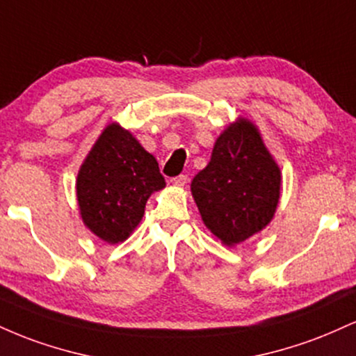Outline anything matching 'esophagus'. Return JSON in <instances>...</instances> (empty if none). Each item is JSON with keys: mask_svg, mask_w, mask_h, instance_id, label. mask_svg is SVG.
<instances>
[{"mask_svg": "<svg viewBox=\"0 0 356 356\" xmlns=\"http://www.w3.org/2000/svg\"><path fill=\"white\" fill-rule=\"evenodd\" d=\"M170 182H172L174 186H177V187H184L187 182H189V177H187V175L181 174V175H177V177H174Z\"/></svg>", "mask_w": 356, "mask_h": 356, "instance_id": "34e87169", "label": "esophagus"}]
</instances>
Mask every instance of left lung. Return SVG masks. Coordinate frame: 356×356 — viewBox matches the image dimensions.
Segmentation results:
<instances>
[{
    "mask_svg": "<svg viewBox=\"0 0 356 356\" xmlns=\"http://www.w3.org/2000/svg\"><path fill=\"white\" fill-rule=\"evenodd\" d=\"M280 189V167L246 118L220 134L209 164L191 184L204 224L226 246L243 243L271 222Z\"/></svg>",
    "mask_w": 356,
    "mask_h": 356,
    "instance_id": "left-lung-1",
    "label": "left lung"
}]
</instances>
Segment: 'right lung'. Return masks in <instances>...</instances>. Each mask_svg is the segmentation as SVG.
<instances>
[{
    "label": "right lung",
    "mask_w": 356,
    "mask_h": 356,
    "mask_svg": "<svg viewBox=\"0 0 356 356\" xmlns=\"http://www.w3.org/2000/svg\"><path fill=\"white\" fill-rule=\"evenodd\" d=\"M165 187L152 154L118 124L105 127L76 177L85 226L102 241H125L144 216L147 199Z\"/></svg>",
    "instance_id": "obj_1"
}]
</instances>
